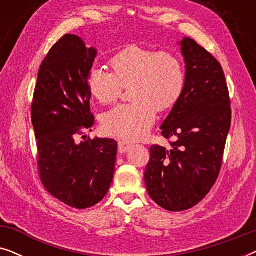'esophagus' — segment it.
Returning a JSON list of instances; mask_svg holds the SVG:
<instances>
[{
  "instance_id": "1",
  "label": "esophagus",
  "mask_w": 256,
  "mask_h": 256,
  "mask_svg": "<svg viewBox=\"0 0 256 256\" xmlns=\"http://www.w3.org/2000/svg\"><path fill=\"white\" fill-rule=\"evenodd\" d=\"M130 146H132L130 142L124 141V140H118V152L121 154L128 152V149L130 148Z\"/></svg>"
}]
</instances>
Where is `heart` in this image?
I'll use <instances>...</instances> for the list:
<instances>
[{
  "label": "heart",
  "instance_id": "heart-1",
  "mask_svg": "<svg viewBox=\"0 0 256 256\" xmlns=\"http://www.w3.org/2000/svg\"><path fill=\"white\" fill-rule=\"evenodd\" d=\"M112 72L94 68L87 76L92 96L102 104H114L124 87L132 101L118 104L102 116L107 134L140 138L152 127L157 112L177 102L185 85L183 62L170 51L129 46L110 58Z\"/></svg>",
  "mask_w": 256,
  "mask_h": 256
}]
</instances>
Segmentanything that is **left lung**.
<instances>
[{
  "label": "left lung",
  "instance_id": "left-lung-1",
  "mask_svg": "<svg viewBox=\"0 0 256 256\" xmlns=\"http://www.w3.org/2000/svg\"><path fill=\"white\" fill-rule=\"evenodd\" d=\"M180 45L186 62L184 90L160 126L170 146H150L144 172L150 198L172 212L194 208L216 184L232 118L220 62L194 40L184 38Z\"/></svg>",
  "mask_w": 256,
  "mask_h": 256
}]
</instances>
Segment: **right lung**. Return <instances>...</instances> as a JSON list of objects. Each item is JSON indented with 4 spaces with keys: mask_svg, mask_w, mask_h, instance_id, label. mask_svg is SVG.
<instances>
[{
    "mask_svg": "<svg viewBox=\"0 0 256 256\" xmlns=\"http://www.w3.org/2000/svg\"><path fill=\"white\" fill-rule=\"evenodd\" d=\"M96 56L82 38L62 36L42 62L31 104L42 184L52 197L79 210L102 200L116 158V141L84 135L94 124L87 76Z\"/></svg>",
    "mask_w": 256,
    "mask_h": 256,
    "instance_id": "1",
    "label": "right lung"
}]
</instances>
